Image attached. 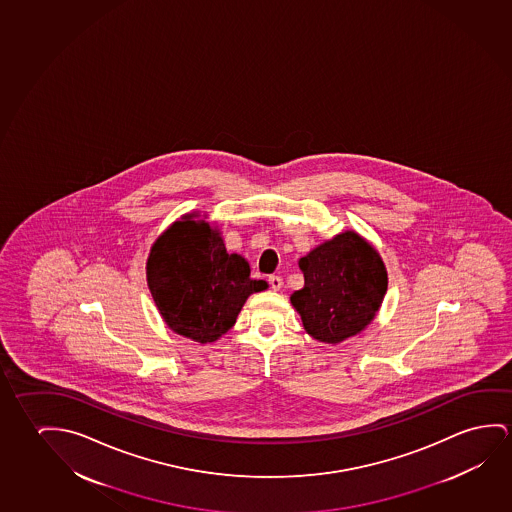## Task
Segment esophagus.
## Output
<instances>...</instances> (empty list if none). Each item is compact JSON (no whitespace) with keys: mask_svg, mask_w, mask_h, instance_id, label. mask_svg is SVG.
Masks as SVG:
<instances>
[{"mask_svg":"<svg viewBox=\"0 0 512 512\" xmlns=\"http://www.w3.org/2000/svg\"><path fill=\"white\" fill-rule=\"evenodd\" d=\"M269 285H271L273 291H280L282 285H284V280H282V276L271 275L269 276Z\"/></svg>","mask_w":512,"mask_h":512,"instance_id":"34e87169","label":"esophagus"}]
</instances>
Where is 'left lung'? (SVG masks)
I'll return each instance as SVG.
<instances>
[{
  "label": "left lung",
  "mask_w": 512,
  "mask_h": 512,
  "mask_svg": "<svg viewBox=\"0 0 512 512\" xmlns=\"http://www.w3.org/2000/svg\"><path fill=\"white\" fill-rule=\"evenodd\" d=\"M305 287L291 303L308 335L337 344L356 335L374 319L385 296L386 269L365 239L344 232L299 259Z\"/></svg>",
  "instance_id": "1"
}]
</instances>
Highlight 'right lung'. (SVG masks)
<instances>
[{"label":"right lung","instance_id":"add662e5","mask_svg":"<svg viewBox=\"0 0 512 512\" xmlns=\"http://www.w3.org/2000/svg\"><path fill=\"white\" fill-rule=\"evenodd\" d=\"M147 282L165 323L202 344L227 333L246 298L268 287L252 280L248 262L227 253L220 234L193 216L175 221L152 246Z\"/></svg>","mask_w":512,"mask_h":512}]
</instances>
